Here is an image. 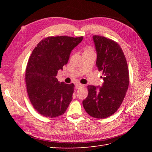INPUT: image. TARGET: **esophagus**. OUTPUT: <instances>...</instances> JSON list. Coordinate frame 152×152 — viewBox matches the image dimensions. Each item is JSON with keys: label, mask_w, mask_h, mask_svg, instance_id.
I'll use <instances>...</instances> for the list:
<instances>
[{"label": "esophagus", "mask_w": 152, "mask_h": 152, "mask_svg": "<svg viewBox=\"0 0 152 152\" xmlns=\"http://www.w3.org/2000/svg\"><path fill=\"white\" fill-rule=\"evenodd\" d=\"M83 86H84L83 84H81L78 83V84H76V85H75V88L78 89L81 88V87H82Z\"/></svg>", "instance_id": "1"}]
</instances>
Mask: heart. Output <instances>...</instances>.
<instances>
[{
    "label": "heart",
    "mask_w": 152,
    "mask_h": 152,
    "mask_svg": "<svg viewBox=\"0 0 152 152\" xmlns=\"http://www.w3.org/2000/svg\"><path fill=\"white\" fill-rule=\"evenodd\" d=\"M89 51H92V50L91 49V48H86L84 50V52H89Z\"/></svg>",
    "instance_id": "b5f03b06"
}]
</instances>
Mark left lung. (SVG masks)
<instances>
[{"instance_id": "8db88e82", "label": "left lung", "mask_w": 152, "mask_h": 152, "mask_svg": "<svg viewBox=\"0 0 152 152\" xmlns=\"http://www.w3.org/2000/svg\"><path fill=\"white\" fill-rule=\"evenodd\" d=\"M93 39L97 53L96 65L102 72L103 83L88 86L89 93L83 100L84 108L90 116L104 118L120 107L128 89L129 77L126 59L121 46L115 41L99 35Z\"/></svg>"}]
</instances>
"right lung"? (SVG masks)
<instances>
[{
  "label": "right lung",
  "mask_w": 152,
  "mask_h": 152,
  "mask_svg": "<svg viewBox=\"0 0 152 152\" xmlns=\"http://www.w3.org/2000/svg\"><path fill=\"white\" fill-rule=\"evenodd\" d=\"M82 39L83 37H48L32 51L26 68V89L31 104L43 116L61 115L70 104L75 86L60 83L56 76Z\"/></svg>",
  "instance_id": "1"
}]
</instances>
